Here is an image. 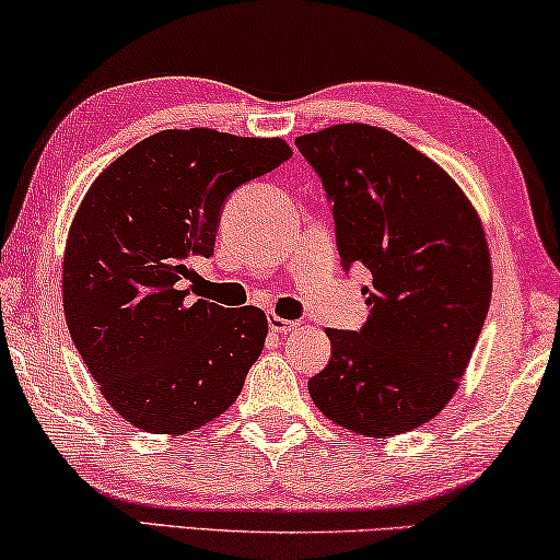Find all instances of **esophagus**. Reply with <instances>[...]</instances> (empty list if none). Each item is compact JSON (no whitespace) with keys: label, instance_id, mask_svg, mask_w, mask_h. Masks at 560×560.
<instances>
[{"label":"esophagus","instance_id":"1","mask_svg":"<svg viewBox=\"0 0 560 560\" xmlns=\"http://www.w3.org/2000/svg\"><path fill=\"white\" fill-rule=\"evenodd\" d=\"M268 325H270L272 332H290L292 328H298V323L285 320V317H280V315H275V313L268 315Z\"/></svg>","mask_w":560,"mask_h":560}]
</instances>
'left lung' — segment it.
Returning <instances> with one entry per match:
<instances>
[{
  "label": "left lung",
  "instance_id": "left-lung-1",
  "mask_svg": "<svg viewBox=\"0 0 560 560\" xmlns=\"http://www.w3.org/2000/svg\"><path fill=\"white\" fill-rule=\"evenodd\" d=\"M295 148L328 197L342 270L363 265L360 330H328L330 363L310 398L352 433L398 435L445 408L483 330L490 255L468 197L406 140L335 125Z\"/></svg>",
  "mask_w": 560,
  "mask_h": 560
}]
</instances>
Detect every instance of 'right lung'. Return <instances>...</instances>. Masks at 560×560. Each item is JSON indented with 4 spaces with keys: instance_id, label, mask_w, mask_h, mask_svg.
Listing matches in <instances>:
<instances>
[{
    "instance_id": "obj_1",
    "label": "right lung",
    "mask_w": 560,
    "mask_h": 560,
    "mask_svg": "<svg viewBox=\"0 0 560 560\" xmlns=\"http://www.w3.org/2000/svg\"><path fill=\"white\" fill-rule=\"evenodd\" d=\"M290 158L278 137L165 130L117 158L84 195L65 253L67 328L132 425L187 433L243 390L268 317L192 300L190 265L212 257L230 192Z\"/></svg>"
}]
</instances>
